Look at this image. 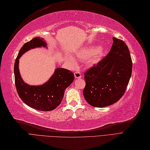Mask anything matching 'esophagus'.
<instances>
[{
	"instance_id": "esophagus-1",
	"label": "esophagus",
	"mask_w": 150,
	"mask_h": 150,
	"mask_svg": "<svg viewBox=\"0 0 150 150\" xmlns=\"http://www.w3.org/2000/svg\"><path fill=\"white\" fill-rule=\"evenodd\" d=\"M74 76L76 79H80L81 78V74L79 71H75L74 72Z\"/></svg>"
}]
</instances>
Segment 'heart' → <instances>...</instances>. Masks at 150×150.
Here are the masks:
<instances>
[{
	"mask_svg": "<svg viewBox=\"0 0 150 150\" xmlns=\"http://www.w3.org/2000/svg\"><path fill=\"white\" fill-rule=\"evenodd\" d=\"M101 52V49L98 46L85 47L76 50L75 52V57L77 60L81 61L86 59V65L88 67H91L99 62ZM67 61L72 67H75L76 65V60L74 57L69 56L67 57Z\"/></svg>",
	"mask_w": 150,
	"mask_h": 150,
	"instance_id": "obj_1",
	"label": "heart"
}]
</instances>
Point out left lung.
<instances>
[{
	"label": "left lung",
	"instance_id": "obj_1",
	"mask_svg": "<svg viewBox=\"0 0 150 150\" xmlns=\"http://www.w3.org/2000/svg\"><path fill=\"white\" fill-rule=\"evenodd\" d=\"M108 55L84 74L86 101L94 107L112 105L122 97L132 76V60L125 43L113 37Z\"/></svg>",
	"mask_w": 150,
	"mask_h": 150
}]
</instances>
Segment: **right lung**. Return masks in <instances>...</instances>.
Segmentation results:
<instances>
[{"mask_svg":"<svg viewBox=\"0 0 150 150\" xmlns=\"http://www.w3.org/2000/svg\"><path fill=\"white\" fill-rule=\"evenodd\" d=\"M42 47L47 49L44 38L39 37L22 46L14 64V75L17 93L23 102L32 108L48 112L61 103L65 89L74 80V75L67 69L57 68L50 79L41 85H30L24 82L19 71V59L26 52Z\"/></svg>","mask_w":150,"mask_h":150,"instance_id":"right-lung-1","label":"right lung"}]
</instances>
